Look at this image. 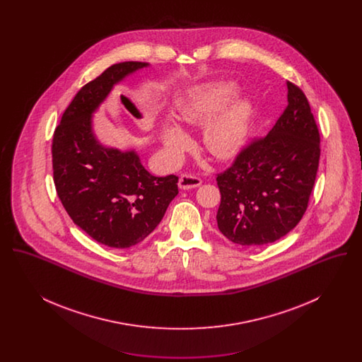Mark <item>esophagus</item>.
<instances>
[{
    "instance_id": "esophagus-1",
    "label": "esophagus",
    "mask_w": 362,
    "mask_h": 362,
    "mask_svg": "<svg viewBox=\"0 0 362 362\" xmlns=\"http://www.w3.org/2000/svg\"><path fill=\"white\" fill-rule=\"evenodd\" d=\"M202 183V180L197 176H192V175H182L179 177V182H177V186L180 189H197L199 187Z\"/></svg>"
}]
</instances>
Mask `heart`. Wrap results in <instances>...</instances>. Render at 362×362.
Returning a JSON list of instances; mask_svg holds the SVG:
<instances>
[{
	"label": "heart",
	"instance_id": "obj_1",
	"mask_svg": "<svg viewBox=\"0 0 362 362\" xmlns=\"http://www.w3.org/2000/svg\"><path fill=\"white\" fill-rule=\"evenodd\" d=\"M238 86L232 81H217L195 86L177 105V121L185 124H199L202 142L207 152L218 160L238 155L251 130L254 105L250 98L240 96L232 100ZM161 141L167 152L179 156L187 145L185 132L175 124H164Z\"/></svg>",
	"mask_w": 362,
	"mask_h": 362
}]
</instances>
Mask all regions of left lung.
Segmentation results:
<instances>
[{
	"label": "left lung",
	"instance_id": "8db88e82",
	"mask_svg": "<svg viewBox=\"0 0 362 362\" xmlns=\"http://www.w3.org/2000/svg\"><path fill=\"white\" fill-rule=\"evenodd\" d=\"M288 105L269 134L251 144L217 176V225L226 239L258 247L289 233L304 216L320 157L310 103L286 81Z\"/></svg>",
	"mask_w": 362,
	"mask_h": 362
}]
</instances>
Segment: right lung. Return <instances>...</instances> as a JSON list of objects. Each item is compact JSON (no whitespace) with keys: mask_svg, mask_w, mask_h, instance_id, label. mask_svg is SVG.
I'll list each match as a JSON object with an SVG mask.
<instances>
[{"mask_svg":"<svg viewBox=\"0 0 362 362\" xmlns=\"http://www.w3.org/2000/svg\"><path fill=\"white\" fill-rule=\"evenodd\" d=\"M151 64L110 66L74 96L52 138L57 194L73 223L93 240L130 248L148 238L177 195L175 175L153 176L136 149L100 142L93 117L114 86Z\"/></svg>","mask_w":362,"mask_h":362,"instance_id":"add662e5","label":"right lung"}]
</instances>
